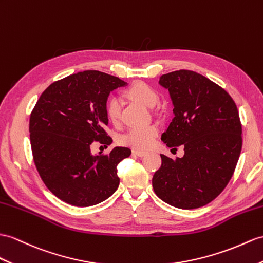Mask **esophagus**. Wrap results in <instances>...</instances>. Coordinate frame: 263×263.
<instances>
[{
    "mask_svg": "<svg viewBox=\"0 0 263 263\" xmlns=\"http://www.w3.org/2000/svg\"><path fill=\"white\" fill-rule=\"evenodd\" d=\"M133 154L134 155H136V156H138V157H143V156H145L146 155V152H143V151H136V149H134L133 151Z\"/></svg>",
    "mask_w": 263,
    "mask_h": 263,
    "instance_id": "1",
    "label": "esophagus"
}]
</instances>
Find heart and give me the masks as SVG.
I'll return each mask as SVG.
<instances>
[{"instance_id": "heart-1", "label": "heart", "mask_w": 263, "mask_h": 263, "mask_svg": "<svg viewBox=\"0 0 263 263\" xmlns=\"http://www.w3.org/2000/svg\"><path fill=\"white\" fill-rule=\"evenodd\" d=\"M127 97L140 102L146 107H154L158 102V95L154 89L145 82H135L126 91ZM123 100L114 96L106 102V115L111 123L116 124L120 119ZM159 128L155 124H149L142 127H132L127 129L119 138L121 145L129 146L134 149H149L155 143L158 136Z\"/></svg>"}]
</instances>
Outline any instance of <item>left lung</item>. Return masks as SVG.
Wrapping results in <instances>:
<instances>
[{
	"instance_id": "1",
	"label": "left lung",
	"mask_w": 263,
	"mask_h": 263,
	"mask_svg": "<svg viewBox=\"0 0 263 263\" xmlns=\"http://www.w3.org/2000/svg\"><path fill=\"white\" fill-rule=\"evenodd\" d=\"M174 118L162 135L173 149L184 146V156L161 155L153 189L165 203L193 210L212 202L226 189L242 148V126L234 100L222 87L191 70L163 74Z\"/></svg>"
}]
</instances>
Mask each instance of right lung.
I'll list each match as a JSON object with an SVG mask.
<instances>
[{"label": "right lung", "instance_id": "add662e5", "mask_svg": "<svg viewBox=\"0 0 263 263\" xmlns=\"http://www.w3.org/2000/svg\"><path fill=\"white\" fill-rule=\"evenodd\" d=\"M121 79L97 70L70 74L42 92L30 115V142L37 173L51 193L74 206H91L117 190V165L127 147L92 156L93 142L109 145L106 102Z\"/></svg>", "mask_w": 263, "mask_h": 263}]
</instances>
